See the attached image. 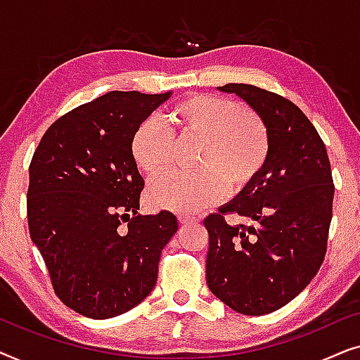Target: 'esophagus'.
Wrapping results in <instances>:
<instances>
[{
  "label": "esophagus",
  "instance_id": "esophagus-1",
  "mask_svg": "<svg viewBox=\"0 0 360 360\" xmlns=\"http://www.w3.org/2000/svg\"><path fill=\"white\" fill-rule=\"evenodd\" d=\"M179 221H180V224H184V226H190V224L196 223V219L190 218V216H179Z\"/></svg>",
  "mask_w": 360,
  "mask_h": 360
}]
</instances>
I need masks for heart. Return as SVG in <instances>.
<instances>
[{
    "mask_svg": "<svg viewBox=\"0 0 360 360\" xmlns=\"http://www.w3.org/2000/svg\"><path fill=\"white\" fill-rule=\"evenodd\" d=\"M176 141H200L193 154L195 172L160 175L149 186V201L175 213H195L218 201L229 190L249 185L264 169L270 154L269 127L250 108L208 93H195L165 112ZM131 155L146 175L155 176L174 159L175 147L164 126L142 121L131 136Z\"/></svg>",
    "mask_w": 360,
    "mask_h": 360,
    "instance_id": "1",
    "label": "heart"
}]
</instances>
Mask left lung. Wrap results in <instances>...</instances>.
<instances>
[{"instance_id": "1", "label": "left lung", "mask_w": 360, "mask_h": 360, "mask_svg": "<svg viewBox=\"0 0 360 360\" xmlns=\"http://www.w3.org/2000/svg\"><path fill=\"white\" fill-rule=\"evenodd\" d=\"M262 116L270 154L238 198L203 221L210 236L206 282L234 311L272 313L297 297L321 267L334 184L326 146L300 108L264 88L228 83ZM240 215L248 225H229Z\"/></svg>"}]
</instances>
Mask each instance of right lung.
<instances>
[{"label":"right lung","mask_w":360,"mask_h":360,"mask_svg":"<svg viewBox=\"0 0 360 360\" xmlns=\"http://www.w3.org/2000/svg\"><path fill=\"white\" fill-rule=\"evenodd\" d=\"M169 96L106 93L52 122L32 155L29 233L53 292L83 316L106 319L139 304L179 229L170 211L137 213L144 179L129 149L136 127Z\"/></svg>","instance_id":"right-lung-1"}]
</instances>
